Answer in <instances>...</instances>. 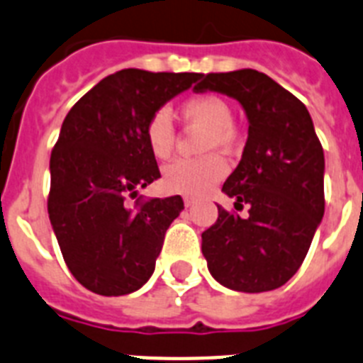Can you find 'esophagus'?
<instances>
[{
  "mask_svg": "<svg viewBox=\"0 0 363 363\" xmlns=\"http://www.w3.org/2000/svg\"><path fill=\"white\" fill-rule=\"evenodd\" d=\"M199 202V200L194 199V196H184V203H185V208H193L194 203Z\"/></svg>",
  "mask_w": 363,
  "mask_h": 363,
  "instance_id": "esophagus-1",
  "label": "esophagus"
}]
</instances>
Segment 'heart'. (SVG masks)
Returning <instances> with one entry per match:
<instances>
[{"label": "heart", "mask_w": 363, "mask_h": 363, "mask_svg": "<svg viewBox=\"0 0 363 363\" xmlns=\"http://www.w3.org/2000/svg\"><path fill=\"white\" fill-rule=\"evenodd\" d=\"M182 116L191 125L209 130L203 150H230L235 145L233 111L220 96L202 94L189 98L182 106ZM146 145L155 160H167L176 143L174 125L169 111L160 109L150 116L146 124ZM226 174V163L218 155H206L200 160H178L164 167L163 187L170 193L202 196L213 189Z\"/></svg>", "instance_id": "heart-1"}]
</instances>
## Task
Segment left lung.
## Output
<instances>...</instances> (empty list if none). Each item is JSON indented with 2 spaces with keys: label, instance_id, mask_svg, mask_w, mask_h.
Returning <instances> with one entry per match:
<instances>
[{
  "label": "left lung",
  "instance_id": "8db88e82",
  "mask_svg": "<svg viewBox=\"0 0 363 363\" xmlns=\"http://www.w3.org/2000/svg\"><path fill=\"white\" fill-rule=\"evenodd\" d=\"M196 92L241 104L248 139L223 193L247 203L248 217L217 203V223L202 233L211 277L242 293L272 291L298 271L325 215V154L306 106L257 70L208 74Z\"/></svg>",
  "mask_w": 363,
  "mask_h": 363
}]
</instances>
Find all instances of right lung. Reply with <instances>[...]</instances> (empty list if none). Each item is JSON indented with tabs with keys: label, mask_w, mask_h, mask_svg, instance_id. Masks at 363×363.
<instances>
[{
	"label": "right lung",
	"mask_w": 363,
	"mask_h": 363,
	"mask_svg": "<svg viewBox=\"0 0 363 363\" xmlns=\"http://www.w3.org/2000/svg\"><path fill=\"white\" fill-rule=\"evenodd\" d=\"M200 76L128 68L68 111L50 160L48 213L68 269L89 291L128 295L154 274L184 200L176 194L130 208L125 199L161 178L146 145L150 116Z\"/></svg>",
	"instance_id": "1"
}]
</instances>
